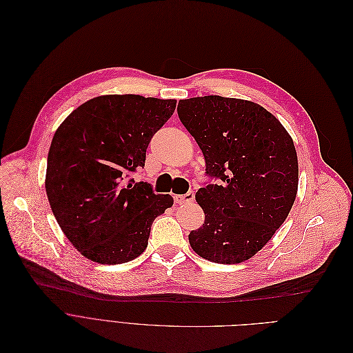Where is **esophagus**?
<instances>
[{"label": "esophagus", "mask_w": 353, "mask_h": 353, "mask_svg": "<svg viewBox=\"0 0 353 353\" xmlns=\"http://www.w3.org/2000/svg\"><path fill=\"white\" fill-rule=\"evenodd\" d=\"M194 198H195V195H194V192L192 191H190V192H187V194H183V195H174V201L176 204H187V203H192L194 201Z\"/></svg>", "instance_id": "esophagus-1"}]
</instances>
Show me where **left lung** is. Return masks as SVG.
Wrapping results in <instances>:
<instances>
[{
  "mask_svg": "<svg viewBox=\"0 0 353 353\" xmlns=\"http://www.w3.org/2000/svg\"><path fill=\"white\" fill-rule=\"evenodd\" d=\"M178 116L221 182L199 188L203 227L190 232L195 253L220 264L257 254L286 221L299 185V162L289 132L251 100L203 96L179 100Z\"/></svg>",
  "mask_w": 353,
  "mask_h": 353,
  "instance_id": "obj_1",
  "label": "left lung"
}]
</instances>
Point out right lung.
Instances as JSON below:
<instances>
[{"label": "right lung", "mask_w": 353, "mask_h": 353, "mask_svg": "<svg viewBox=\"0 0 353 353\" xmlns=\"http://www.w3.org/2000/svg\"><path fill=\"white\" fill-rule=\"evenodd\" d=\"M175 108V99L103 94L57 128L44 185L61 231L81 256L122 264L148 247L150 225L174 199L126 178L145 165L150 138Z\"/></svg>", "instance_id": "add662e5"}]
</instances>
